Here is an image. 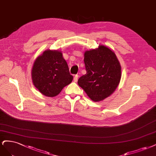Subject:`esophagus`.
Listing matches in <instances>:
<instances>
[{"mask_svg":"<svg viewBox=\"0 0 156 156\" xmlns=\"http://www.w3.org/2000/svg\"><path fill=\"white\" fill-rule=\"evenodd\" d=\"M78 75L76 74V75H75V76H74V81L75 82H76L78 81Z\"/></svg>","mask_w":156,"mask_h":156,"instance_id":"obj_1","label":"esophagus"}]
</instances>
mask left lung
I'll list each match as a JSON object with an SVG mask.
<instances>
[{"mask_svg":"<svg viewBox=\"0 0 156 156\" xmlns=\"http://www.w3.org/2000/svg\"><path fill=\"white\" fill-rule=\"evenodd\" d=\"M86 74L78 83L94 102L109 97L117 89L121 78V67L111 49L104 45L84 54Z\"/></svg>","mask_w":156,"mask_h":156,"instance_id":"obj_1","label":"left lung"}]
</instances>
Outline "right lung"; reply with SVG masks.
I'll return each instance as SVG.
<instances>
[{
  "instance_id": "1",
  "label": "right lung",
  "mask_w": 156,
  "mask_h": 156,
  "mask_svg": "<svg viewBox=\"0 0 156 156\" xmlns=\"http://www.w3.org/2000/svg\"><path fill=\"white\" fill-rule=\"evenodd\" d=\"M32 79L40 93L46 97H53L71 83L73 76L69 73L62 52L47 50L35 60Z\"/></svg>"
}]
</instances>
